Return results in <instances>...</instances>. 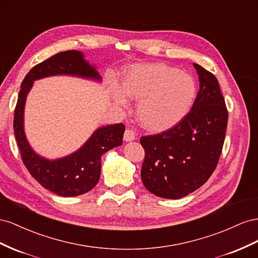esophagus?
Masks as SVG:
<instances>
[{"label":"esophagus","instance_id":"esophagus-1","mask_svg":"<svg viewBox=\"0 0 258 258\" xmlns=\"http://www.w3.org/2000/svg\"><path fill=\"white\" fill-rule=\"evenodd\" d=\"M135 137H136V135H135V132L133 130H131V128L125 130V132H124V141L125 142L134 141Z\"/></svg>","mask_w":258,"mask_h":258}]
</instances>
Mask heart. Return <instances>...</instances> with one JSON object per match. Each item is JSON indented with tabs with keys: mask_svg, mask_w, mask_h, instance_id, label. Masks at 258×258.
Here are the masks:
<instances>
[{
	"mask_svg": "<svg viewBox=\"0 0 258 258\" xmlns=\"http://www.w3.org/2000/svg\"><path fill=\"white\" fill-rule=\"evenodd\" d=\"M198 94L195 79L165 63H144L132 67L122 80V92L113 99L125 106L127 97L138 99L139 122L151 131H163L185 119Z\"/></svg>",
	"mask_w": 258,
	"mask_h": 258,
	"instance_id": "heart-1",
	"label": "heart"
}]
</instances>
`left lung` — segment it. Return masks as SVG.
I'll use <instances>...</instances> for the list:
<instances>
[{"instance_id":"left-lung-1","label":"left lung","mask_w":258,"mask_h":258,"mask_svg":"<svg viewBox=\"0 0 258 258\" xmlns=\"http://www.w3.org/2000/svg\"><path fill=\"white\" fill-rule=\"evenodd\" d=\"M200 81L185 119L154 135L142 136V180L151 194L180 199L200 188L218 164L225 142L228 110L216 77L194 63Z\"/></svg>"}]
</instances>
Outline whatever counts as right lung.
Wrapping results in <instances>:
<instances>
[{
  "label": "right lung",
  "instance_id": "right-lung-1",
  "mask_svg": "<svg viewBox=\"0 0 258 258\" xmlns=\"http://www.w3.org/2000/svg\"><path fill=\"white\" fill-rule=\"evenodd\" d=\"M55 75H71L100 80L98 72L78 50H66L49 57L28 72L20 86L14 112V133L21 160L33 178L61 197H76L88 192L99 180L101 156L121 146L125 125L117 123L98 128L92 137L69 157L49 161L38 156L28 144L24 132V108L28 92L34 80Z\"/></svg>",
  "mask_w": 258,
  "mask_h": 258
}]
</instances>
